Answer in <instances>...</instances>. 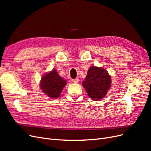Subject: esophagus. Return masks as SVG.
Returning <instances> with one entry per match:
<instances>
[{"instance_id":"obj_1","label":"esophagus","mask_w":151,"mask_h":151,"mask_svg":"<svg viewBox=\"0 0 151 151\" xmlns=\"http://www.w3.org/2000/svg\"><path fill=\"white\" fill-rule=\"evenodd\" d=\"M79 81V78H76V79H72V82L74 83H78Z\"/></svg>"}]
</instances>
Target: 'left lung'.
<instances>
[{"instance_id": "left-lung-1", "label": "left lung", "mask_w": 151, "mask_h": 151, "mask_svg": "<svg viewBox=\"0 0 151 151\" xmlns=\"http://www.w3.org/2000/svg\"><path fill=\"white\" fill-rule=\"evenodd\" d=\"M83 85L90 98L99 101L106 96L111 87V76L102 67H91Z\"/></svg>"}]
</instances>
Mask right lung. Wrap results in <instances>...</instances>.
Returning <instances> with one entry per match:
<instances>
[{"label":"right lung","instance_id":"1","mask_svg":"<svg viewBox=\"0 0 151 151\" xmlns=\"http://www.w3.org/2000/svg\"><path fill=\"white\" fill-rule=\"evenodd\" d=\"M66 84V81L59 76L55 69H53L42 77L40 82V88L48 97L57 99L60 95Z\"/></svg>","mask_w":151,"mask_h":151}]
</instances>
